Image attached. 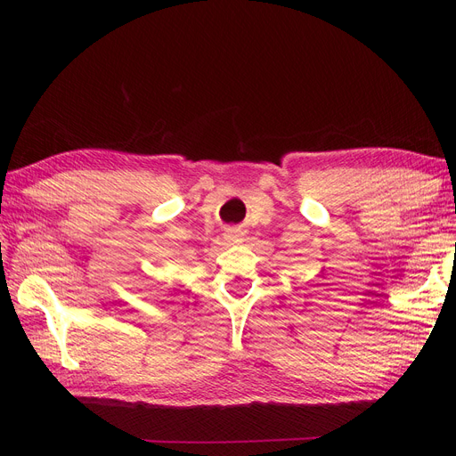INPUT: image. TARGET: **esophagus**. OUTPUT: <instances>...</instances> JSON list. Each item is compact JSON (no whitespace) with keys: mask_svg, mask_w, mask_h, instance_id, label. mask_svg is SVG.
<instances>
[{"mask_svg":"<svg viewBox=\"0 0 456 456\" xmlns=\"http://www.w3.org/2000/svg\"><path fill=\"white\" fill-rule=\"evenodd\" d=\"M226 238H228L230 241H240L241 233H240V230H228V232H226Z\"/></svg>","mask_w":456,"mask_h":456,"instance_id":"esophagus-1","label":"esophagus"}]
</instances>
